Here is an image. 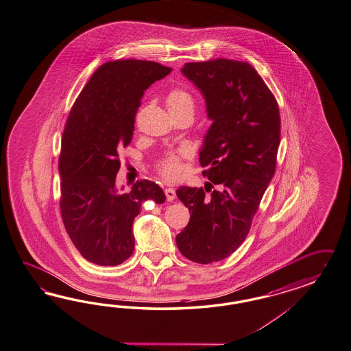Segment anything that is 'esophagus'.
<instances>
[{
    "mask_svg": "<svg viewBox=\"0 0 351 351\" xmlns=\"http://www.w3.org/2000/svg\"><path fill=\"white\" fill-rule=\"evenodd\" d=\"M166 194H167V197H170V198H172L173 195H175V189L172 188V186H169V188H166Z\"/></svg>",
    "mask_w": 351,
    "mask_h": 351,
    "instance_id": "34e87169",
    "label": "esophagus"
}]
</instances>
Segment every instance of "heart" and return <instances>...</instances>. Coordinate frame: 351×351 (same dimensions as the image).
<instances>
[{"instance_id":"b5f03b06","label":"heart","mask_w":351,"mask_h":351,"mask_svg":"<svg viewBox=\"0 0 351 351\" xmlns=\"http://www.w3.org/2000/svg\"><path fill=\"white\" fill-rule=\"evenodd\" d=\"M166 104H167L169 110H180V108H191L193 110V107H194L191 95L184 89L171 90L170 95H167ZM188 156H189V152L186 149L166 153L157 163V170L166 180H178L182 175L181 160Z\"/></svg>"}]
</instances>
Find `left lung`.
<instances>
[{
  "label": "left lung",
  "instance_id": "obj_1",
  "mask_svg": "<svg viewBox=\"0 0 351 351\" xmlns=\"http://www.w3.org/2000/svg\"><path fill=\"white\" fill-rule=\"evenodd\" d=\"M181 73L204 97L212 125L199 153L209 181L204 189H179L191 217L178 243L191 259H221L243 243L274 178L281 134L278 104L244 61L188 62Z\"/></svg>",
  "mask_w": 351,
  "mask_h": 351
}]
</instances>
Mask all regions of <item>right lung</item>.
Wrapping results in <instances>:
<instances>
[{
	"label": "right lung",
	"mask_w": 351,
	"mask_h": 351,
	"mask_svg": "<svg viewBox=\"0 0 351 351\" xmlns=\"http://www.w3.org/2000/svg\"><path fill=\"white\" fill-rule=\"evenodd\" d=\"M171 67L116 60L93 73L67 117L58 171L62 213L77 249L98 265H119L133 253L134 219L143 202L165 199L153 181L116 184L120 152L133 139L144 92Z\"/></svg>",
	"instance_id": "right-lung-1"
}]
</instances>
